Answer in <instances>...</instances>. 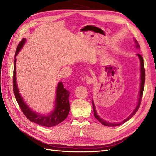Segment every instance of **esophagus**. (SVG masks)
<instances>
[{"label": "esophagus", "instance_id": "obj_1", "mask_svg": "<svg viewBox=\"0 0 156 156\" xmlns=\"http://www.w3.org/2000/svg\"><path fill=\"white\" fill-rule=\"evenodd\" d=\"M86 83L88 84H91L94 83V79L92 77H88L86 78Z\"/></svg>", "mask_w": 156, "mask_h": 156}]
</instances>
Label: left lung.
I'll return each mask as SVG.
<instances>
[{
    "label": "left lung",
    "instance_id": "obj_1",
    "mask_svg": "<svg viewBox=\"0 0 156 156\" xmlns=\"http://www.w3.org/2000/svg\"><path fill=\"white\" fill-rule=\"evenodd\" d=\"M135 44H136V46L137 48H140V45L138 43V41H136L135 39L134 40ZM137 56H139V58L140 59V92H139V100H138V103L137 105H136V108H135V110L133 111V112L126 119H125L124 120H123L121 122H119V123H109V122H107L105 120H104L103 119H101V118L98 116V115L97 114L96 108H95V105H94V103L92 101V105H93V111H94V116H95L96 119L101 123L103 125L106 126H109V127H114V126H120L122 124L125 123L126 122H127V120H129L133 116L135 113L137 112L139 108L140 105V103H141V100H142V96H143V90H144V82H145V69H144V62H143V58L142 57L140 54H137Z\"/></svg>",
    "mask_w": 156,
    "mask_h": 156
}]
</instances>
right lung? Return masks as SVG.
<instances>
[{"instance_id": "1", "label": "right lung", "mask_w": 156, "mask_h": 156, "mask_svg": "<svg viewBox=\"0 0 156 156\" xmlns=\"http://www.w3.org/2000/svg\"><path fill=\"white\" fill-rule=\"evenodd\" d=\"M26 39L23 38L19 44L16 53L15 60H14V68H13V93L15 95L16 100L20 105L22 112L25 116L30 121L34 122L38 125L45 127H53L59 124L66 119L70 110V105L69 101V96L70 92L64 88V84L62 82L58 84L56 88V95L55 100V108L49 115H41L38 113L35 112L30 110V108L23 101L21 96L16 83V56L20 51L21 49L24 45Z\"/></svg>"}]
</instances>
